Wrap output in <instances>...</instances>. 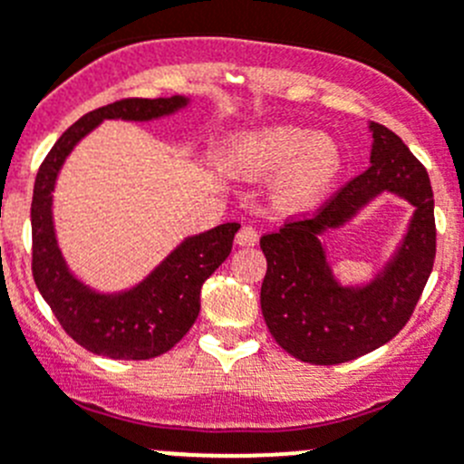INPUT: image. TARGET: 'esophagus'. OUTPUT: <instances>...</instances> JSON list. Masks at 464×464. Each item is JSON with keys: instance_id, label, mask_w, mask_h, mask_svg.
Returning a JSON list of instances; mask_svg holds the SVG:
<instances>
[{"instance_id": "esophagus-1", "label": "esophagus", "mask_w": 464, "mask_h": 464, "mask_svg": "<svg viewBox=\"0 0 464 464\" xmlns=\"http://www.w3.org/2000/svg\"><path fill=\"white\" fill-rule=\"evenodd\" d=\"M258 242V231L254 227H242L236 236V245L240 246H254Z\"/></svg>"}]
</instances>
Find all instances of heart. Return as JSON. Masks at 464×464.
<instances>
[{
	"label": "heart",
	"mask_w": 464,
	"mask_h": 464,
	"mask_svg": "<svg viewBox=\"0 0 464 464\" xmlns=\"http://www.w3.org/2000/svg\"><path fill=\"white\" fill-rule=\"evenodd\" d=\"M224 166L233 175L251 179L283 169L271 199L280 213L296 215L325 198L341 175L343 157L330 137H316L312 130L296 125H274L231 139Z\"/></svg>",
	"instance_id": "b5f03b06"
}]
</instances>
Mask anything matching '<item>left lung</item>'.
<instances>
[{
	"label": "left lung",
	"mask_w": 464,
	"mask_h": 464,
	"mask_svg": "<svg viewBox=\"0 0 464 464\" xmlns=\"http://www.w3.org/2000/svg\"><path fill=\"white\" fill-rule=\"evenodd\" d=\"M371 168L343 186L319 213L292 219L260 237L266 274L260 307L271 336L292 357L316 366L353 362L388 343L413 314L435 260L433 190L422 163L404 141L371 123ZM382 192L414 206L407 236L393 258L363 288L335 280L320 236L347 223Z\"/></svg>",
	"instance_id": "8db88e82"
}]
</instances>
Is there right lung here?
I'll return each mask as SVG.
<instances>
[{"instance_id": "obj_1", "label": "right lung", "mask_w": 464, "mask_h": 464, "mask_svg": "<svg viewBox=\"0 0 464 464\" xmlns=\"http://www.w3.org/2000/svg\"><path fill=\"white\" fill-rule=\"evenodd\" d=\"M186 96L123 98L89 111L55 141L35 177L31 204L33 278L69 336L110 359H152L168 353L199 314L204 280L228 258L240 224L190 236L125 292L102 294L78 280L63 258L53 227V190L64 159L102 121H154L184 110Z\"/></svg>"}]
</instances>
